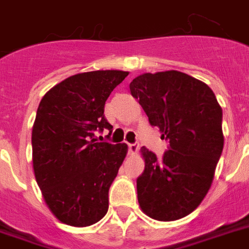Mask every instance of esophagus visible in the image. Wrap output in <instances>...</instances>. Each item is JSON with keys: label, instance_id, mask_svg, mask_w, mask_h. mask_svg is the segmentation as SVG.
<instances>
[{"label": "esophagus", "instance_id": "1", "mask_svg": "<svg viewBox=\"0 0 249 249\" xmlns=\"http://www.w3.org/2000/svg\"><path fill=\"white\" fill-rule=\"evenodd\" d=\"M128 147L130 154H136V152L138 151V144L136 143H128Z\"/></svg>", "mask_w": 249, "mask_h": 249}]
</instances>
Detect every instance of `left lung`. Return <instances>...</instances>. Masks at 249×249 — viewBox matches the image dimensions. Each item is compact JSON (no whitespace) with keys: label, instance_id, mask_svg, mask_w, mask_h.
Listing matches in <instances>:
<instances>
[{"label":"left lung","instance_id":"left-lung-1","mask_svg":"<svg viewBox=\"0 0 249 249\" xmlns=\"http://www.w3.org/2000/svg\"><path fill=\"white\" fill-rule=\"evenodd\" d=\"M129 88L150 124L169 141L161 160L141 148L140 207L154 220H179L199 207L212 185L224 148L222 108L207 84L178 71L143 73Z\"/></svg>","mask_w":249,"mask_h":249}]
</instances>
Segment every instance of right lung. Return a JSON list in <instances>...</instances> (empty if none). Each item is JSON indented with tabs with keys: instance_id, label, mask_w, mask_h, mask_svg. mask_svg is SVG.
<instances>
[{
	"instance_id": "add662e5",
	"label": "right lung",
	"mask_w": 249,
	"mask_h": 249,
	"mask_svg": "<svg viewBox=\"0 0 249 249\" xmlns=\"http://www.w3.org/2000/svg\"><path fill=\"white\" fill-rule=\"evenodd\" d=\"M129 72L91 71L56 84L41 99L32 129L35 177L45 203L63 224L84 228L108 211V190L124 161L125 143L97 142L112 132L105 103Z\"/></svg>"
}]
</instances>
